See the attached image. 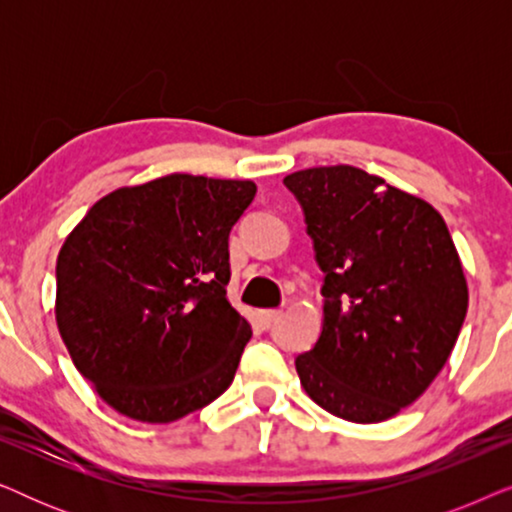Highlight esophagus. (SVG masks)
Returning a JSON list of instances; mask_svg holds the SVG:
<instances>
[{
    "label": "esophagus",
    "mask_w": 512,
    "mask_h": 512,
    "mask_svg": "<svg viewBox=\"0 0 512 512\" xmlns=\"http://www.w3.org/2000/svg\"><path fill=\"white\" fill-rule=\"evenodd\" d=\"M279 317H282V310H261L258 312V324L263 328H270L275 321H279Z\"/></svg>",
    "instance_id": "obj_1"
}]
</instances>
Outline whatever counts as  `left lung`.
<instances>
[{
	"label": "left lung",
	"instance_id": "8db88e82",
	"mask_svg": "<svg viewBox=\"0 0 512 512\" xmlns=\"http://www.w3.org/2000/svg\"><path fill=\"white\" fill-rule=\"evenodd\" d=\"M324 284V321L296 356L307 394L335 417L384 422L443 370L466 319V277L443 216L352 165L293 172Z\"/></svg>",
	"mask_w": 512,
	"mask_h": 512
}]
</instances>
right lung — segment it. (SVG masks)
Listing matches in <instances>:
<instances>
[{"label":"right lung","instance_id":"add662e5","mask_svg":"<svg viewBox=\"0 0 512 512\" xmlns=\"http://www.w3.org/2000/svg\"><path fill=\"white\" fill-rule=\"evenodd\" d=\"M254 195L170 174L104 195L62 244L60 335L116 412L177 422L230 387L251 326L226 298L228 237Z\"/></svg>","mask_w":512,"mask_h":512}]
</instances>
